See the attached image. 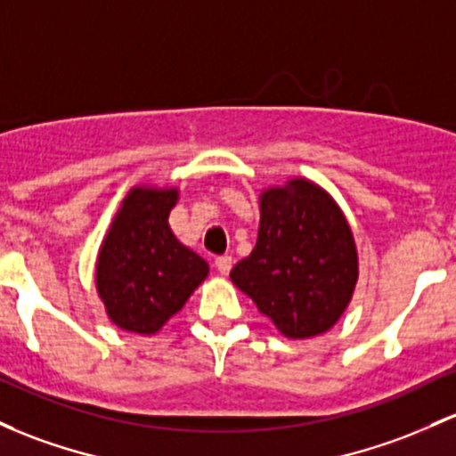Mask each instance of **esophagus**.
<instances>
[{"mask_svg": "<svg viewBox=\"0 0 456 456\" xmlns=\"http://www.w3.org/2000/svg\"><path fill=\"white\" fill-rule=\"evenodd\" d=\"M214 266H216L220 274H229V270H232V266H233V257L232 255H218L216 262H214Z\"/></svg>", "mask_w": 456, "mask_h": 456, "instance_id": "esophagus-1", "label": "esophagus"}]
</instances>
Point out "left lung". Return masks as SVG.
<instances>
[{"instance_id": "8db88e82", "label": "left lung", "mask_w": 456, "mask_h": 456, "mask_svg": "<svg viewBox=\"0 0 456 456\" xmlns=\"http://www.w3.org/2000/svg\"><path fill=\"white\" fill-rule=\"evenodd\" d=\"M257 244L232 281L285 338L333 327L357 283V248L338 203L316 183L292 179L259 199Z\"/></svg>"}]
</instances>
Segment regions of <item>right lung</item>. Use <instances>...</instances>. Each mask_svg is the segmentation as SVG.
<instances>
[{"label": "right lung", "mask_w": 456, "mask_h": 456, "mask_svg": "<svg viewBox=\"0 0 456 456\" xmlns=\"http://www.w3.org/2000/svg\"><path fill=\"white\" fill-rule=\"evenodd\" d=\"M177 197L175 188L129 190L99 248V298L123 331L158 333L208 277V262L168 227Z\"/></svg>", "instance_id": "right-lung-1"}]
</instances>
